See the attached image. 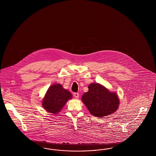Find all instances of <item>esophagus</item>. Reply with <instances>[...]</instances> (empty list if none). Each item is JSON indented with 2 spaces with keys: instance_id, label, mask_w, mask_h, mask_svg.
Returning <instances> with one entry per match:
<instances>
[{
  "instance_id": "34e87169",
  "label": "esophagus",
  "mask_w": 156,
  "mask_h": 156,
  "mask_svg": "<svg viewBox=\"0 0 156 156\" xmlns=\"http://www.w3.org/2000/svg\"><path fill=\"white\" fill-rule=\"evenodd\" d=\"M74 95V97H75L76 98H78L80 97V94H79V93H75Z\"/></svg>"
}]
</instances>
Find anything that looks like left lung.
Here are the masks:
<instances>
[{"instance_id": "1", "label": "left lung", "mask_w": 156, "mask_h": 156, "mask_svg": "<svg viewBox=\"0 0 156 156\" xmlns=\"http://www.w3.org/2000/svg\"><path fill=\"white\" fill-rule=\"evenodd\" d=\"M88 88L89 91L82 95L81 99L91 114L105 118L118 110L119 99L115 92L110 91L98 83H91Z\"/></svg>"}]
</instances>
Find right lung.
I'll return each mask as SVG.
<instances>
[{"label":"right lung","instance_id":"right-lung-1","mask_svg":"<svg viewBox=\"0 0 156 156\" xmlns=\"http://www.w3.org/2000/svg\"><path fill=\"white\" fill-rule=\"evenodd\" d=\"M72 97L71 93L65 89L62 85L55 83L49 87L43 97V108L48 113L57 114Z\"/></svg>","mask_w":156,"mask_h":156}]
</instances>
